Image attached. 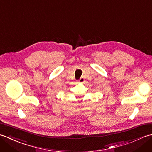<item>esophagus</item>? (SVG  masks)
<instances>
[{
	"label": "esophagus",
	"instance_id": "esophagus-1",
	"mask_svg": "<svg viewBox=\"0 0 152 152\" xmlns=\"http://www.w3.org/2000/svg\"><path fill=\"white\" fill-rule=\"evenodd\" d=\"M79 83H83L85 82V80L83 78H80V79L78 81Z\"/></svg>",
	"mask_w": 152,
	"mask_h": 152
}]
</instances>
